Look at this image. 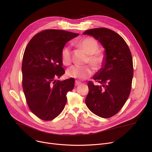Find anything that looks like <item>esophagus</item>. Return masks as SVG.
<instances>
[{
    "label": "esophagus",
    "mask_w": 152,
    "mask_h": 152,
    "mask_svg": "<svg viewBox=\"0 0 152 152\" xmlns=\"http://www.w3.org/2000/svg\"><path fill=\"white\" fill-rule=\"evenodd\" d=\"M81 83L80 82V81H77V80H76L75 81V86H78V85H79Z\"/></svg>",
    "instance_id": "34e87169"
}]
</instances>
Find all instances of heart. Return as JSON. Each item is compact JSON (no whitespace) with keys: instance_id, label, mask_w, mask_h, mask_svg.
I'll list each match as a JSON object with an SVG mask.
<instances>
[{"instance_id":"obj_1","label":"heart","mask_w":152,"mask_h":152,"mask_svg":"<svg viewBox=\"0 0 152 152\" xmlns=\"http://www.w3.org/2000/svg\"><path fill=\"white\" fill-rule=\"evenodd\" d=\"M76 46L83 50L87 55L86 63H89L96 69H100L105 61V55L102 52L98 51L99 44L92 37H84L76 42ZM61 61L65 65H68L71 61V52L68 47H64L61 53ZM93 74L92 68L88 66L75 65L70 67L66 72L68 76L79 79H86Z\"/></svg>"}]
</instances>
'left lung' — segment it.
<instances>
[{"label": "left lung", "instance_id": "8db88e82", "mask_svg": "<svg viewBox=\"0 0 152 152\" xmlns=\"http://www.w3.org/2000/svg\"><path fill=\"white\" fill-rule=\"evenodd\" d=\"M105 49V61L93 79L100 84L88 83L86 104L93 113L108 118L119 112L128 99L133 77V62L129 48L115 31L100 28L87 30Z\"/></svg>", "mask_w": 152, "mask_h": 152}]
</instances>
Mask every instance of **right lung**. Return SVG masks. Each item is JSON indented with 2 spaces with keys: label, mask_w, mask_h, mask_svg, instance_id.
<instances>
[{
  "label": "right lung",
  "mask_w": 152,
  "mask_h": 152,
  "mask_svg": "<svg viewBox=\"0 0 152 152\" xmlns=\"http://www.w3.org/2000/svg\"><path fill=\"white\" fill-rule=\"evenodd\" d=\"M79 36L64 30L47 29L32 38L22 62L23 89L28 105L44 121L58 116L65 108L66 94L73 89L75 79L56 81L65 70L61 53L66 43Z\"/></svg>",
  "instance_id": "obj_1"
}]
</instances>
